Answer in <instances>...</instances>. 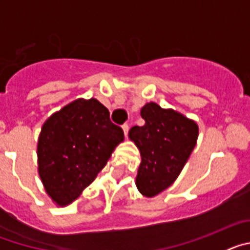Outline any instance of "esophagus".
<instances>
[{
	"label": "esophagus",
	"instance_id": "obj_1",
	"mask_svg": "<svg viewBox=\"0 0 250 250\" xmlns=\"http://www.w3.org/2000/svg\"><path fill=\"white\" fill-rule=\"evenodd\" d=\"M123 130H124V135L127 136V132H129V125H127V124H124Z\"/></svg>",
	"mask_w": 250,
	"mask_h": 250
}]
</instances>
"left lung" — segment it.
Listing matches in <instances>:
<instances>
[{"instance_id": "8db88e82", "label": "left lung", "mask_w": 250, "mask_h": 250, "mask_svg": "<svg viewBox=\"0 0 250 250\" xmlns=\"http://www.w3.org/2000/svg\"><path fill=\"white\" fill-rule=\"evenodd\" d=\"M143 126H132L129 138L140 151L136 187L152 198L173 184L195 147L199 127L195 121L171 109L149 103L141 109Z\"/></svg>"}]
</instances>
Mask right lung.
<instances>
[{
  "label": "right lung",
  "mask_w": 250,
  "mask_h": 250,
  "mask_svg": "<svg viewBox=\"0 0 250 250\" xmlns=\"http://www.w3.org/2000/svg\"><path fill=\"white\" fill-rule=\"evenodd\" d=\"M124 131L96 99H77L45 121L37 143L39 174L60 207L77 199L98 176Z\"/></svg>",
  "instance_id": "obj_1"
}]
</instances>
